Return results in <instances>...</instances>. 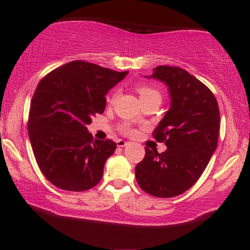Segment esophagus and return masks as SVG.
<instances>
[{"mask_svg": "<svg viewBox=\"0 0 250 250\" xmlns=\"http://www.w3.org/2000/svg\"><path fill=\"white\" fill-rule=\"evenodd\" d=\"M126 145H128V142H125V141H124V140H118V141H117V146H118V147H124V146H125Z\"/></svg>", "mask_w": 250, "mask_h": 250, "instance_id": "obj_1", "label": "esophagus"}]
</instances>
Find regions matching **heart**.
Listing matches in <instances>:
<instances>
[{
    "mask_svg": "<svg viewBox=\"0 0 250 250\" xmlns=\"http://www.w3.org/2000/svg\"><path fill=\"white\" fill-rule=\"evenodd\" d=\"M138 91H139V94H140L141 100L151 98V97H154V96L161 97L159 90L155 89L154 87L149 86V84H141V86H139L138 87ZM119 95H120V90L119 89H116L115 91H113L111 98H110V103H113V101H115L118 98V97H119ZM121 130L124 131V132H125V133H130L131 131H132V130H131L130 126L126 125H122L121 126Z\"/></svg>",
    "mask_w": 250,
    "mask_h": 250,
    "instance_id": "obj_1",
    "label": "heart"
}]
</instances>
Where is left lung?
<instances>
[{
  "instance_id": "1",
  "label": "left lung",
  "mask_w": 250,
  "mask_h": 250,
  "mask_svg": "<svg viewBox=\"0 0 250 250\" xmlns=\"http://www.w3.org/2000/svg\"><path fill=\"white\" fill-rule=\"evenodd\" d=\"M147 78L166 83L170 94V109L153 131L167 150L158 153L146 147L135 179L152 196H177L196 183L216 150L218 104L204 83L180 67L158 66Z\"/></svg>"
}]
</instances>
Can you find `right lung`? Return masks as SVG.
I'll return each mask as SVG.
<instances>
[{
    "mask_svg": "<svg viewBox=\"0 0 250 250\" xmlns=\"http://www.w3.org/2000/svg\"><path fill=\"white\" fill-rule=\"evenodd\" d=\"M128 71L83 61L54 69L37 84L28 116V137L36 162L50 183L83 192L99 183L117 145L88 132L92 117L103 113L105 95Z\"/></svg>",
    "mask_w": 250,
    "mask_h": 250,
    "instance_id": "add662e5",
    "label": "right lung"
}]
</instances>
